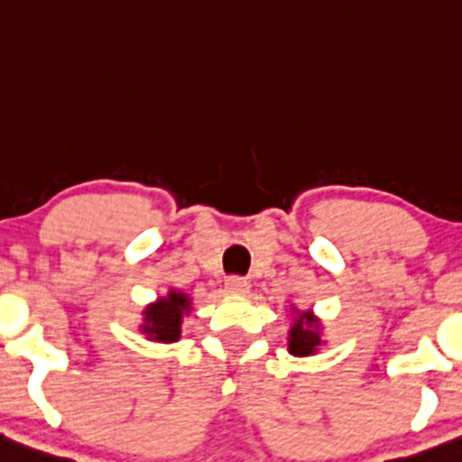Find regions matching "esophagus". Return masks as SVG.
<instances>
[{
    "label": "esophagus",
    "instance_id": "34e87169",
    "mask_svg": "<svg viewBox=\"0 0 462 462\" xmlns=\"http://www.w3.org/2000/svg\"><path fill=\"white\" fill-rule=\"evenodd\" d=\"M226 291L230 294H247L249 284H247V280H243V277L232 275L226 280Z\"/></svg>",
    "mask_w": 462,
    "mask_h": 462
}]
</instances>
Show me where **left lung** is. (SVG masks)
Here are the masks:
<instances>
[{"instance_id":"left-lung-1","label":"left lung","mask_w":462,"mask_h":462,"mask_svg":"<svg viewBox=\"0 0 462 462\" xmlns=\"http://www.w3.org/2000/svg\"><path fill=\"white\" fill-rule=\"evenodd\" d=\"M292 312L297 314V319H294L291 331H288V351H291V355H297V357L316 355V351H319V346L322 344V327L319 319H316L310 310L308 312H297V310H292Z\"/></svg>"}]
</instances>
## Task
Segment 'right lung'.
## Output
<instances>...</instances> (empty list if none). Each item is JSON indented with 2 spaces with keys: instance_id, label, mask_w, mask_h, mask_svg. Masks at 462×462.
<instances>
[{
  "instance_id": "1",
  "label": "right lung",
  "mask_w": 462,
  "mask_h": 462,
  "mask_svg": "<svg viewBox=\"0 0 462 462\" xmlns=\"http://www.w3.org/2000/svg\"><path fill=\"white\" fill-rule=\"evenodd\" d=\"M191 312V299L185 292L170 291L168 297H161L143 310L142 333L154 342H176L180 337L182 316Z\"/></svg>"
}]
</instances>
